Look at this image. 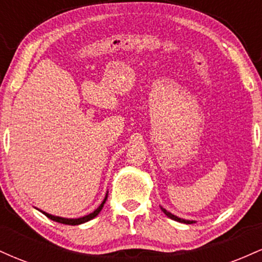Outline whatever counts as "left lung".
Returning <instances> with one entry per match:
<instances>
[{
  "instance_id": "left-lung-1",
  "label": "left lung",
  "mask_w": 262,
  "mask_h": 262,
  "mask_svg": "<svg viewBox=\"0 0 262 262\" xmlns=\"http://www.w3.org/2000/svg\"><path fill=\"white\" fill-rule=\"evenodd\" d=\"M161 210L165 213V214L167 215V217L171 218V219H173V221H176V222H180V223H185V224H192V223H194V221H186V219H182V218L176 217V215H173L172 213L167 212V210L165 209V208H162V207H161Z\"/></svg>"
}]
</instances>
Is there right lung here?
Here are the masks:
<instances>
[{
  "mask_svg": "<svg viewBox=\"0 0 262 262\" xmlns=\"http://www.w3.org/2000/svg\"><path fill=\"white\" fill-rule=\"evenodd\" d=\"M107 197H108V193H106V197H104V200L102 201V203L100 204V207H98L97 209H95L92 213H90V214H87V215H85V217H81V218H75V219L74 218L73 219H71V218H62V217H56V215H52V214H49V213L43 212V210H40V212L43 213V214L47 215V217L49 219H52V221H54V222H58V223L68 224V225H79V224L86 223V222L91 221V219L97 217L98 213L101 212L102 208H103V204L106 203Z\"/></svg>",
  "mask_w": 262,
  "mask_h": 262,
  "instance_id": "right-lung-1",
  "label": "right lung"
}]
</instances>
